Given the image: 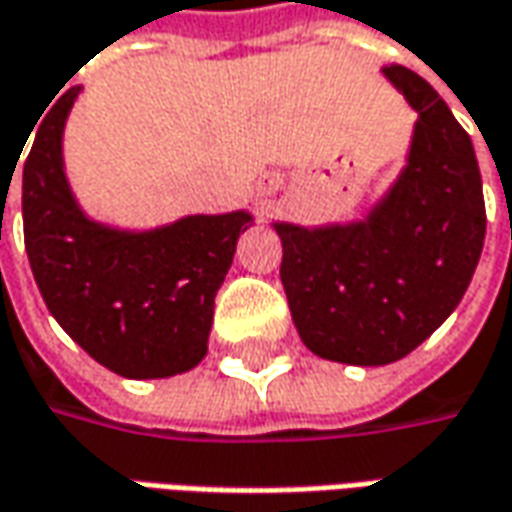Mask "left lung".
<instances>
[{"label":"left lung","instance_id":"obj_1","mask_svg":"<svg viewBox=\"0 0 512 512\" xmlns=\"http://www.w3.org/2000/svg\"><path fill=\"white\" fill-rule=\"evenodd\" d=\"M416 110L408 167L365 221L274 223L280 280L317 357L388 365L425 343L465 297L485 246V195L470 135L414 70H382Z\"/></svg>","mask_w":512,"mask_h":512}]
</instances>
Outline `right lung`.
Here are the masks:
<instances>
[{"mask_svg":"<svg viewBox=\"0 0 512 512\" xmlns=\"http://www.w3.org/2000/svg\"><path fill=\"white\" fill-rule=\"evenodd\" d=\"M70 87L42 118L22 169L25 249L50 314L76 343L127 379L184 374L206 357L215 294L249 212L189 215L124 232L90 221L62 161Z\"/></svg>","mask_w":512,"mask_h":512,"instance_id":"obj_1","label":"right lung"}]
</instances>
